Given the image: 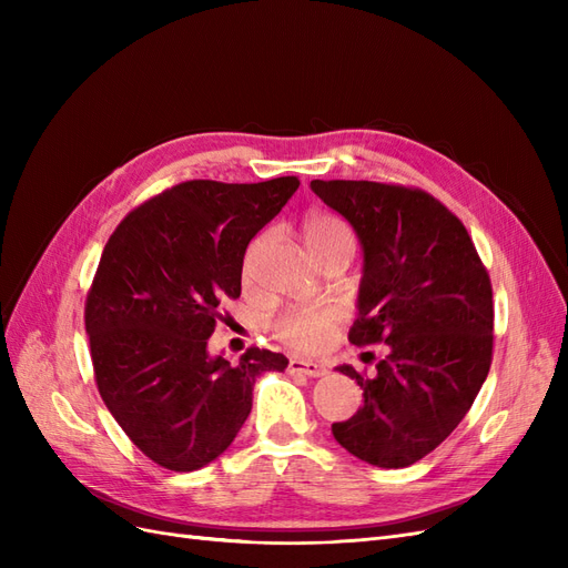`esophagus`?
<instances>
[{
  "label": "esophagus",
  "mask_w": 568,
  "mask_h": 568,
  "mask_svg": "<svg viewBox=\"0 0 568 568\" xmlns=\"http://www.w3.org/2000/svg\"><path fill=\"white\" fill-rule=\"evenodd\" d=\"M288 372L291 374H305L311 379H317V376L326 374V367L320 363H311V359H301V357H291L288 359Z\"/></svg>",
  "instance_id": "obj_1"
}]
</instances>
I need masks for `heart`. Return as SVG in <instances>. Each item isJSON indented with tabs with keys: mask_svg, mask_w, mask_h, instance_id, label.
Wrapping results in <instances>:
<instances>
[{
	"mask_svg": "<svg viewBox=\"0 0 568 568\" xmlns=\"http://www.w3.org/2000/svg\"><path fill=\"white\" fill-rule=\"evenodd\" d=\"M303 242L317 261L324 265L326 261L338 255H353L355 251V234L351 225L343 217L326 213V211H313L307 213L301 222ZM265 236H257L248 248L246 267L251 265L253 255L263 246ZM341 322V307L334 303L322 305H294L286 307L284 313L272 320V334L277 336L286 348L313 353L320 351L326 341L332 338L336 326Z\"/></svg>",
	"mask_w": 568,
	"mask_h": 568,
	"instance_id": "heart-1",
	"label": "heart"
}]
</instances>
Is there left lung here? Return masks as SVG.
<instances>
[{
	"mask_svg": "<svg viewBox=\"0 0 568 568\" xmlns=\"http://www.w3.org/2000/svg\"><path fill=\"white\" fill-rule=\"evenodd\" d=\"M363 246L355 346L386 343L365 376V405L332 424L341 448L400 469L436 450L464 419L493 359V286L467 227L422 189L367 180H313Z\"/></svg>",
	"mask_w": 568,
	"mask_h": 568,
	"instance_id": "left-lung-1",
	"label": "left lung"
}]
</instances>
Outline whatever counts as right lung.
<instances>
[{
  "label": "right lung",
  "mask_w": 568,
  "mask_h": 568,
  "mask_svg": "<svg viewBox=\"0 0 568 568\" xmlns=\"http://www.w3.org/2000/svg\"><path fill=\"white\" fill-rule=\"evenodd\" d=\"M189 180L128 213L101 253L84 303L94 379L109 412L151 462L194 471L225 453L282 353L248 348L236 365L209 353L217 305L242 294L251 239L298 189Z\"/></svg>",
  "instance_id": "obj_1"
}]
</instances>
